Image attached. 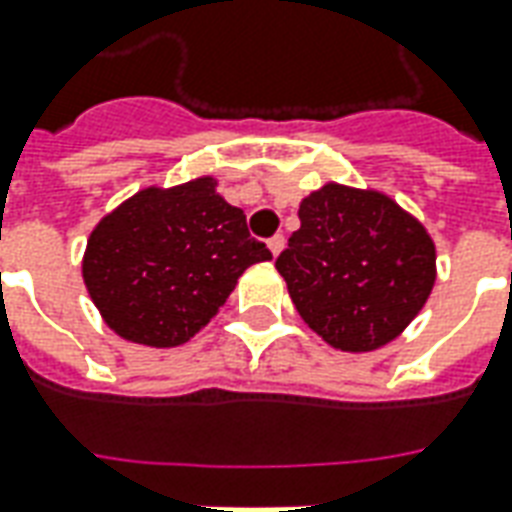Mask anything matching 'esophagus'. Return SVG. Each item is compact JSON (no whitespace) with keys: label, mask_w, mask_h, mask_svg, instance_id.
<instances>
[{"label":"esophagus","mask_w":512,"mask_h":512,"mask_svg":"<svg viewBox=\"0 0 512 512\" xmlns=\"http://www.w3.org/2000/svg\"><path fill=\"white\" fill-rule=\"evenodd\" d=\"M268 249H271V255L277 257L285 249V235H274V238H268Z\"/></svg>","instance_id":"34e87169"}]
</instances>
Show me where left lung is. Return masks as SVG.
<instances>
[{"instance_id": "left-lung-1", "label": "left lung", "mask_w": 512, "mask_h": 512, "mask_svg": "<svg viewBox=\"0 0 512 512\" xmlns=\"http://www.w3.org/2000/svg\"><path fill=\"white\" fill-rule=\"evenodd\" d=\"M277 257L299 316L341 352H374L418 316L435 285L424 224L380 191L327 182L299 205Z\"/></svg>"}]
</instances>
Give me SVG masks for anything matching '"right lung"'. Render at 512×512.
<instances>
[{"label": "right lung", "mask_w": 512, "mask_h": 512, "mask_svg": "<svg viewBox=\"0 0 512 512\" xmlns=\"http://www.w3.org/2000/svg\"><path fill=\"white\" fill-rule=\"evenodd\" d=\"M271 260L213 177L144 188L99 221L82 280L110 330L169 349L219 313L246 268Z\"/></svg>", "instance_id": "obj_1"}]
</instances>
